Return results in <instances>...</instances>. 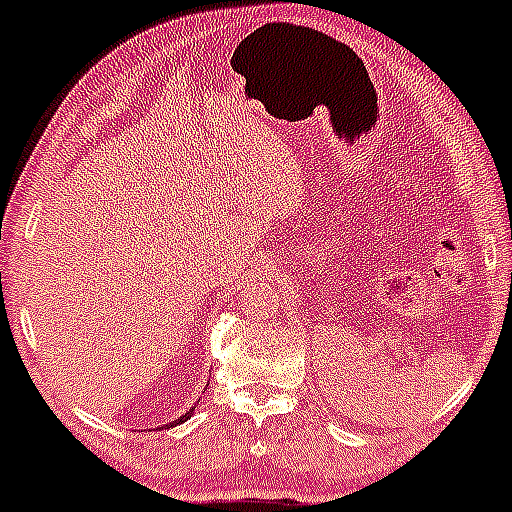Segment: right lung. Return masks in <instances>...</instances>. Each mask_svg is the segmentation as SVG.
Masks as SVG:
<instances>
[{
  "mask_svg": "<svg viewBox=\"0 0 512 512\" xmlns=\"http://www.w3.org/2000/svg\"><path fill=\"white\" fill-rule=\"evenodd\" d=\"M192 412H194V409H189V412H187V414H184V416H179V419L175 421V424H182V421H187V419H189V416H192Z\"/></svg>",
  "mask_w": 512,
  "mask_h": 512,
  "instance_id": "add662e5",
  "label": "right lung"
}]
</instances>
